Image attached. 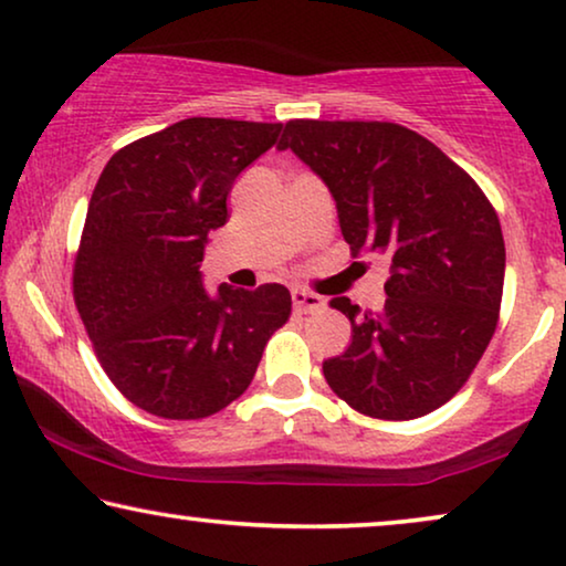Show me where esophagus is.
Wrapping results in <instances>:
<instances>
[{
  "label": "esophagus",
  "instance_id": "1",
  "mask_svg": "<svg viewBox=\"0 0 566 566\" xmlns=\"http://www.w3.org/2000/svg\"><path fill=\"white\" fill-rule=\"evenodd\" d=\"M291 298H293V308H296V312H304V314L322 312L324 304H327V301H324L319 293H312L306 289H293Z\"/></svg>",
  "mask_w": 566,
  "mask_h": 566
}]
</instances>
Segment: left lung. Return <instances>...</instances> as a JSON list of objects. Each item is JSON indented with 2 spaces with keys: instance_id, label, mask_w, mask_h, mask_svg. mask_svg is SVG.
Listing matches in <instances>:
<instances>
[{
  "instance_id": "8db88e82",
  "label": "left lung",
  "mask_w": 566,
  "mask_h": 566,
  "mask_svg": "<svg viewBox=\"0 0 566 566\" xmlns=\"http://www.w3.org/2000/svg\"><path fill=\"white\" fill-rule=\"evenodd\" d=\"M277 149L322 177L353 254L391 260L381 312L329 301L353 324L350 347L322 366L332 391L376 420L443 407L497 329L505 283L497 211L469 172L399 123L289 120Z\"/></svg>"
}]
</instances>
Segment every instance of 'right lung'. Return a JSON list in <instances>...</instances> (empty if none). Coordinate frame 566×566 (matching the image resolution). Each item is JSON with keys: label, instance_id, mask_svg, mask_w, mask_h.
I'll list each match as a JSON object with an SVG mask.
<instances>
[{"label": "right lung", "instance_id": "obj_1", "mask_svg": "<svg viewBox=\"0 0 566 566\" xmlns=\"http://www.w3.org/2000/svg\"><path fill=\"white\" fill-rule=\"evenodd\" d=\"M283 123L185 118L123 146L90 198L74 304L107 378L144 412L200 420L242 397L291 316L285 285L203 289L231 185Z\"/></svg>", "mask_w": 566, "mask_h": 566}]
</instances>
